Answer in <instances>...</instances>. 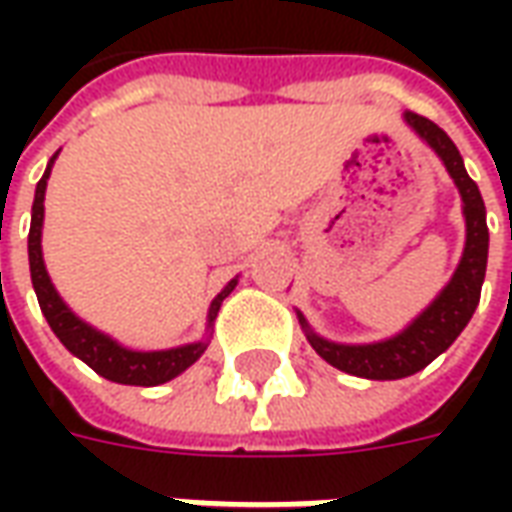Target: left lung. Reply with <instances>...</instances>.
<instances>
[{
	"label": "left lung",
	"mask_w": 512,
	"mask_h": 512,
	"mask_svg": "<svg viewBox=\"0 0 512 512\" xmlns=\"http://www.w3.org/2000/svg\"><path fill=\"white\" fill-rule=\"evenodd\" d=\"M60 153H54L49 161V167L43 172V178L35 186V202H32V224H29V274H32V288L38 293V304L43 318L49 321L51 332L57 334L68 351L76 359H82L84 365L93 367L95 373L106 381L128 386H156L167 384L172 378H178L183 370H189L202 354L208 343L197 340V343L175 345V348H158V351H136L128 348L120 340H115L112 334L101 332L98 326L87 323L71 310V304L62 299L60 290L54 288V282L49 277V268L43 260V200H46V186H49L51 167L57 161ZM238 285V277L230 279L216 299L208 307V323H213L216 312L222 307V301L230 296Z\"/></svg>",
	"instance_id": "1"
}]
</instances>
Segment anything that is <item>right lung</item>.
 <instances>
[{
  "mask_svg": "<svg viewBox=\"0 0 512 512\" xmlns=\"http://www.w3.org/2000/svg\"><path fill=\"white\" fill-rule=\"evenodd\" d=\"M408 128L425 142V145L441 158L447 175L461 194V213L466 224L463 252L458 266L452 271L450 282L439 290V296L408 323L403 332L392 334L378 343L343 345L326 340L318 332H312L307 318L299 315L301 329L307 332V340L329 365L340 367L345 373L370 381H392L406 378L430 365L439 354H444L455 337L463 332V326L472 321L474 310L480 304V288L485 279V263H488V224H485V202L480 197L477 183L469 178L463 167V158L452 139L441 131L436 123H430L419 115H406Z\"/></svg>",
  "mask_w": 512,
  "mask_h": 512,
  "instance_id": "right-lung-1",
  "label": "right lung"
}]
</instances>
